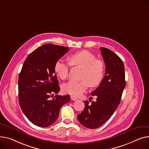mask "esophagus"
I'll use <instances>...</instances> for the list:
<instances>
[{
    "instance_id": "obj_1",
    "label": "esophagus",
    "mask_w": 149,
    "mask_h": 149,
    "mask_svg": "<svg viewBox=\"0 0 149 149\" xmlns=\"http://www.w3.org/2000/svg\"><path fill=\"white\" fill-rule=\"evenodd\" d=\"M71 99L72 101H76L78 100V98L77 97H75V96H73V95H71Z\"/></svg>"
}]
</instances>
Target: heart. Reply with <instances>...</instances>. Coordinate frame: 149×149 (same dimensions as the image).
Here are the masks:
<instances>
[{
	"mask_svg": "<svg viewBox=\"0 0 149 149\" xmlns=\"http://www.w3.org/2000/svg\"><path fill=\"white\" fill-rule=\"evenodd\" d=\"M69 62L63 60H58L55 63L54 70L57 75L62 80L68 78L70 65L83 69L81 81H70L63 84V91L75 96L83 94L88 86L92 87L98 86L102 82L105 66L104 62L100 59H96L94 54L88 51H81L74 53L69 57Z\"/></svg>",
	"mask_w": 149,
	"mask_h": 149,
	"instance_id": "obj_1",
	"label": "heart"
}]
</instances>
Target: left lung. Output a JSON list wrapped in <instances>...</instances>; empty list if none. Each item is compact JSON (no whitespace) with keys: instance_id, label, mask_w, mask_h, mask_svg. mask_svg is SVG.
Instances as JSON below:
<instances>
[{"instance_id":"left-lung-1","label":"left lung","mask_w":149,"mask_h":149,"mask_svg":"<svg viewBox=\"0 0 149 149\" xmlns=\"http://www.w3.org/2000/svg\"><path fill=\"white\" fill-rule=\"evenodd\" d=\"M100 49L105 64V76L100 86L91 93L96 96V101H83L85 108L77 116L79 122L90 129L99 127L111 117L120 102L126 86L122 59L107 48Z\"/></svg>"}]
</instances>
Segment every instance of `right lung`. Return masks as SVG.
<instances>
[{
  "instance_id": "right-lung-1",
  "label": "right lung",
  "mask_w": 149,
  "mask_h": 149,
  "mask_svg": "<svg viewBox=\"0 0 149 149\" xmlns=\"http://www.w3.org/2000/svg\"><path fill=\"white\" fill-rule=\"evenodd\" d=\"M68 50V47L46 44L35 49L23 63L18 77L19 104L28 119L38 126L52 125L62 106L70 101L69 95H57L60 87L54 70L56 62Z\"/></svg>"
}]
</instances>
